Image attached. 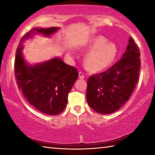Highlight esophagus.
<instances>
[{
    "instance_id": "esophagus-1",
    "label": "esophagus",
    "mask_w": 155,
    "mask_h": 155,
    "mask_svg": "<svg viewBox=\"0 0 155 155\" xmlns=\"http://www.w3.org/2000/svg\"><path fill=\"white\" fill-rule=\"evenodd\" d=\"M78 77H79L81 79H83L84 77H85V75H84L82 72H79V73H78Z\"/></svg>"
}]
</instances>
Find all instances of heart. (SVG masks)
I'll return each mask as SVG.
<instances>
[{
  "mask_svg": "<svg viewBox=\"0 0 155 155\" xmlns=\"http://www.w3.org/2000/svg\"><path fill=\"white\" fill-rule=\"evenodd\" d=\"M107 41V39L101 35L94 36L88 41L87 48L90 52L86 56L85 62L91 71L98 72L106 69L116 57V46Z\"/></svg>",
  "mask_w": 155,
  "mask_h": 155,
  "instance_id": "heart-1",
  "label": "heart"
}]
</instances>
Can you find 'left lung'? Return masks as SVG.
<instances>
[{
    "label": "left lung",
    "mask_w": 155,
    "mask_h": 155,
    "mask_svg": "<svg viewBox=\"0 0 155 155\" xmlns=\"http://www.w3.org/2000/svg\"><path fill=\"white\" fill-rule=\"evenodd\" d=\"M140 51L130 38L122 58L105 72L87 80L88 105L101 114L117 111L127 103L137 85L141 65Z\"/></svg>",
    "instance_id": "obj_1"
}]
</instances>
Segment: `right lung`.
Listing matches in <instances>:
<instances>
[{
	"mask_svg": "<svg viewBox=\"0 0 155 155\" xmlns=\"http://www.w3.org/2000/svg\"><path fill=\"white\" fill-rule=\"evenodd\" d=\"M57 29V27L33 28L26 33L18 44L14 62L18 89L31 105L38 111L51 115L59 114L65 108L68 94L78 77V70L58 58L28 66L21 50L23 41L32 33H40L48 36Z\"/></svg>",
	"mask_w": 155,
	"mask_h": 155,
	"instance_id": "1",
	"label": "right lung"
}]
</instances>
